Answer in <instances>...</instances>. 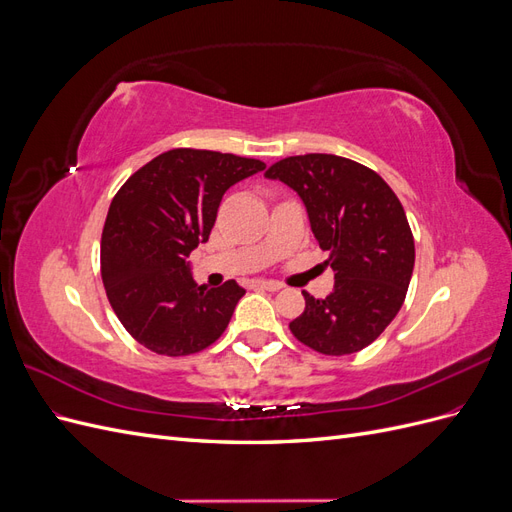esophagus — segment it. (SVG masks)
I'll list each match as a JSON object with an SVG mask.
<instances>
[{
  "mask_svg": "<svg viewBox=\"0 0 512 512\" xmlns=\"http://www.w3.org/2000/svg\"><path fill=\"white\" fill-rule=\"evenodd\" d=\"M252 288H254V290H269V292H277V290H282V284L269 282V280H256V282H252Z\"/></svg>",
  "mask_w": 512,
  "mask_h": 512,
  "instance_id": "esophagus-1",
  "label": "esophagus"
}]
</instances>
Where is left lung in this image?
<instances>
[{
  "label": "left lung",
  "instance_id": "8db88e82",
  "mask_svg": "<svg viewBox=\"0 0 512 512\" xmlns=\"http://www.w3.org/2000/svg\"><path fill=\"white\" fill-rule=\"evenodd\" d=\"M265 177L301 196L335 273L327 299L303 290L292 335L327 356L367 348L404 305L414 269V237L399 198L376 170L333 153L284 158Z\"/></svg>",
  "mask_w": 512,
  "mask_h": 512
}]
</instances>
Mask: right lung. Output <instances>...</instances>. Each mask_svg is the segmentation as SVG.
I'll list each match as a JSON object with an SVG mask.
<instances>
[{
    "label": "right lung",
    "mask_w": 512,
    "mask_h": 512,
    "mask_svg": "<svg viewBox=\"0 0 512 512\" xmlns=\"http://www.w3.org/2000/svg\"><path fill=\"white\" fill-rule=\"evenodd\" d=\"M265 162L207 149H170L121 185L102 230L108 303L138 344L162 356L209 348L245 290L228 280L198 286L190 254L207 243L224 192Z\"/></svg>",
    "instance_id": "right-lung-1"
}]
</instances>
